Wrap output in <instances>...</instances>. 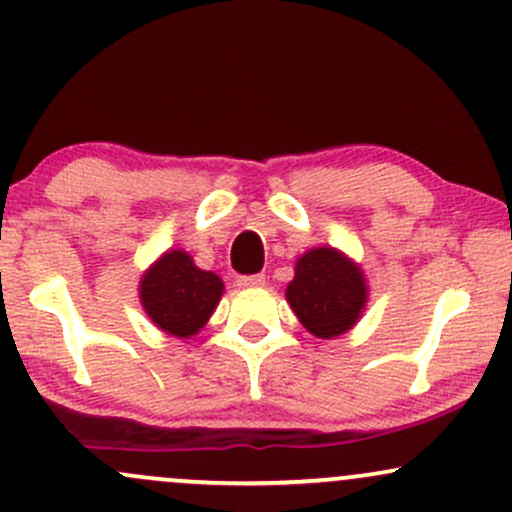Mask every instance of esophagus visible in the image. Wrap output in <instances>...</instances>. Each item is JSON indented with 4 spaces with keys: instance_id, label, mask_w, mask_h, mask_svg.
Segmentation results:
<instances>
[{
    "instance_id": "34e87169",
    "label": "esophagus",
    "mask_w": 512,
    "mask_h": 512,
    "mask_svg": "<svg viewBox=\"0 0 512 512\" xmlns=\"http://www.w3.org/2000/svg\"><path fill=\"white\" fill-rule=\"evenodd\" d=\"M267 277L265 274H250V277H238L240 289H257V286H265Z\"/></svg>"
}]
</instances>
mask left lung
Masks as SVG:
<instances>
[{"instance_id":"8db88e82","label":"left lung","mask_w":512,"mask_h":512,"mask_svg":"<svg viewBox=\"0 0 512 512\" xmlns=\"http://www.w3.org/2000/svg\"><path fill=\"white\" fill-rule=\"evenodd\" d=\"M286 301L308 333L333 340L362 318L369 301L367 277L338 247H311L296 260Z\"/></svg>"}]
</instances>
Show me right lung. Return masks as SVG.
I'll return each instance as SVG.
<instances>
[{
	"label": "right lung",
	"mask_w": 512,
	"mask_h": 512,
	"mask_svg": "<svg viewBox=\"0 0 512 512\" xmlns=\"http://www.w3.org/2000/svg\"><path fill=\"white\" fill-rule=\"evenodd\" d=\"M223 279L194 265L184 250H167L143 272L140 306L162 333L189 340L209 323L223 296Z\"/></svg>",
	"instance_id": "1"
}]
</instances>
